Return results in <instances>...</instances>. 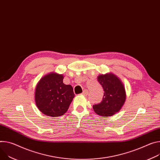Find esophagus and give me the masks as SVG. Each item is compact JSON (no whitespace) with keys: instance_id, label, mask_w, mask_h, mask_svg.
I'll use <instances>...</instances> for the list:
<instances>
[{"instance_id":"34e87169","label":"esophagus","mask_w":160,"mask_h":160,"mask_svg":"<svg viewBox=\"0 0 160 160\" xmlns=\"http://www.w3.org/2000/svg\"><path fill=\"white\" fill-rule=\"evenodd\" d=\"M88 94H89V91L88 90H84L82 92V94L84 96H87Z\"/></svg>"}]
</instances>
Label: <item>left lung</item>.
Returning <instances> with one entry per match:
<instances>
[{
  "instance_id": "obj_1",
  "label": "left lung",
  "mask_w": 160,
  "mask_h": 160,
  "mask_svg": "<svg viewBox=\"0 0 160 160\" xmlns=\"http://www.w3.org/2000/svg\"><path fill=\"white\" fill-rule=\"evenodd\" d=\"M98 81L104 91L103 100L93 105L94 111L103 117H110L118 112L126 98L124 85L121 80L112 72L99 75Z\"/></svg>"
}]
</instances>
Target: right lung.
<instances>
[{"label":"right lung","mask_w":160,"mask_h":160,"mask_svg":"<svg viewBox=\"0 0 160 160\" xmlns=\"http://www.w3.org/2000/svg\"><path fill=\"white\" fill-rule=\"evenodd\" d=\"M64 76L52 72L42 77L35 89V102L38 108L52 118L60 117L68 110L75 97L71 85L63 83Z\"/></svg>","instance_id":"right-lung-1"}]
</instances>
